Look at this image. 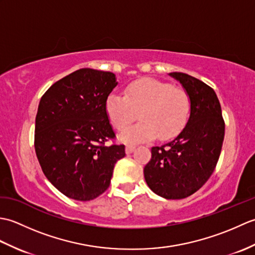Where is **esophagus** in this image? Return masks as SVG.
<instances>
[{"label":"esophagus","instance_id":"1","mask_svg":"<svg viewBox=\"0 0 255 255\" xmlns=\"http://www.w3.org/2000/svg\"><path fill=\"white\" fill-rule=\"evenodd\" d=\"M134 149H136V147H133V145H127V147H126V153L127 154L132 153L133 151H134Z\"/></svg>","mask_w":255,"mask_h":255}]
</instances>
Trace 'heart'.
<instances>
[{
    "mask_svg": "<svg viewBox=\"0 0 255 255\" xmlns=\"http://www.w3.org/2000/svg\"><path fill=\"white\" fill-rule=\"evenodd\" d=\"M105 111L117 130H123L139 113L140 122L124 128L119 136L123 142L139 143L156 137L166 141L178 136L186 127L192 113V100L186 91L163 81L144 78L128 84L125 95H108Z\"/></svg>",
    "mask_w": 255,
    "mask_h": 255,
    "instance_id": "heart-1",
    "label": "heart"
}]
</instances>
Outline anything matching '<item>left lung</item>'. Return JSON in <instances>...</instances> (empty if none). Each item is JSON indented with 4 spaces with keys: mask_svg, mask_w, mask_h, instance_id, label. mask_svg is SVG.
<instances>
[{
    "mask_svg": "<svg viewBox=\"0 0 255 255\" xmlns=\"http://www.w3.org/2000/svg\"><path fill=\"white\" fill-rule=\"evenodd\" d=\"M192 100L184 130L171 142L151 149L144 180L166 199H182L197 192L215 171L225 138V121L215 91L196 78L172 72Z\"/></svg>",
    "mask_w": 255,
    "mask_h": 255,
    "instance_id": "1",
    "label": "left lung"
}]
</instances>
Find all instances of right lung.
<instances>
[{"instance_id": "obj_1", "label": "right lung", "mask_w": 255, "mask_h": 255, "mask_svg": "<svg viewBox=\"0 0 255 255\" xmlns=\"http://www.w3.org/2000/svg\"><path fill=\"white\" fill-rule=\"evenodd\" d=\"M117 85L115 74L90 68L53 83L41 96L35 125V151L46 177L67 197L92 200L110 186L124 144L115 133L105 102Z\"/></svg>"}]
</instances>
